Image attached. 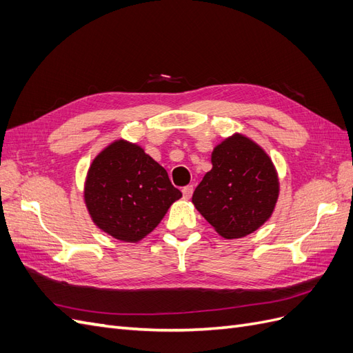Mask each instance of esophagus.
I'll list each match as a JSON object with an SVG mask.
<instances>
[{"mask_svg": "<svg viewBox=\"0 0 353 353\" xmlns=\"http://www.w3.org/2000/svg\"><path fill=\"white\" fill-rule=\"evenodd\" d=\"M193 190H194L193 185H185V187H183V194H184V197H185V199H190L191 194H193Z\"/></svg>", "mask_w": 353, "mask_h": 353, "instance_id": "esophagus-1", "label": "esophagus"}]
</instances>
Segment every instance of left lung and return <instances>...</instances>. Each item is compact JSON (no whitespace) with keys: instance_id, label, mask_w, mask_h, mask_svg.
I'll use <instances>...</instances> for the list:
<instances>
[{"instance_id":"left-lung-1","label":"left lung","mask_w":353,"mask_h":353,"mask_svg":"<svg viewBox=\"0 0 353 353\" xmlns=\"http://www.w3.org/2000/svg\"><path fill=\"white\" fill-rule=\"evenodd\" d=\"M210 162L193 194L194 208L227 240L259 230L280 196L272 159L252 138L236 132L213 147Z\"/></svg>"}]
</instances>
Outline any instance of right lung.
I'll use <instances>...</instances> for the list:
<instances>
[{"label":"right lung","mask_w":353,"mask_h":353,"mask_svg":"<svg viewBox=\"0 0 353 353\" xmlns=\"http://www.w3.org/2000/svg\"><path fill=\"white\" fill-rule=\"evenodd\" d=\"M181 197L165 168L125 138L101 148L83 184V201L94 225L125 243L148 236Z\"/></svg>","instance_id":"1"}]
</instances>
